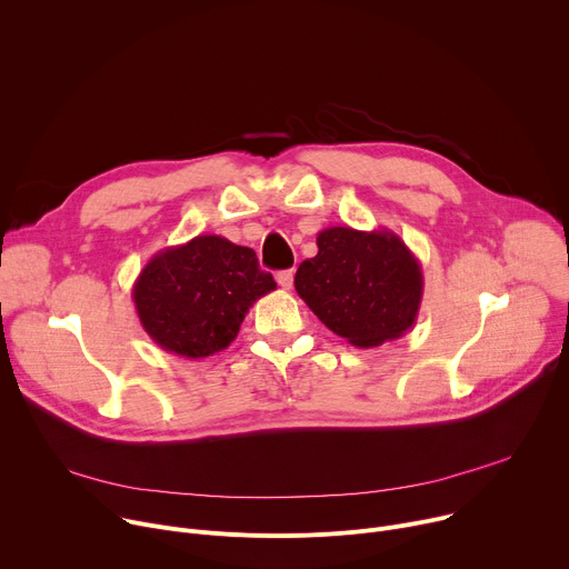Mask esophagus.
Returning <instances> with one entry per match:
<instances>
[{
	"label": "esophagus",
	"instance_id": "34e87169",
	"mask_svg": "<svg viewBox=\"0 0 569 569\" xmlns=\"http://www.w3.org/2000/svg\"><path fill=\"white\" fill-rule=\"evenodd\" d=\"M292 279H295V272H292V270H281V272H277V283H279L283 290H290V288H292Z\"/></svg>",
	"mask_w": 569,
	"mask_h": 569
}]
</instances>
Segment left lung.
Instances as JSON below:
<instances>
[{
    "label": "left lung",
    "mask_w": 569,
    "mask_h": 569,
    "mask_svg": "<svg viewBox=\"0 0 569 569\" xmlns=\"http://www.w3.org/2000/svg\"><path fill=\"white\" fill-rule=\"evenodd\" d=\"M295 288L323 327L371 349L415 327L423 272L389 229L329 227L317 233V257L299 266Z\"/></svg>",
    "instance_id": "obj_1"
}]
</instances>
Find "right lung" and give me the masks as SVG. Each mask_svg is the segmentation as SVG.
I'll use <instances>...</instances> for the list:
<instances>
[{"instance_id": "obj_1", "label": "right lung", "mask_w": 569, "mask_h": 569, "mask_svg": "<svg viewBox=\"0 0 569 569\" xmlns=\"http://www.w3.org/2000/svg\"><path fill=\"white\" fill-rule=\"evenodd\" d=\"M274 288L254 250L204 233L157 252L139 272L132 301L154 345L196 360L227 349L252 303Z\"/></svg>"}]
</instances>
